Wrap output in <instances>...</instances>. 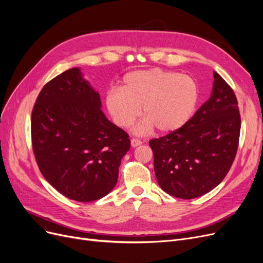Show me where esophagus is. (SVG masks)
Segmentation results:
<instances>
[{
  "instance_id": "1",
  "label": "esophagus",
  "mask_w": 263,
  "mask_h": 263,
  "mask_svg": "<svg viewBox=\"0 0 263 263\" xmlns=\"http://www.w3.org/2000/svg\"><path fill=\"white\" fill-rule=\"evenodd\" d=\"M130 144H132L133 147H138V146H140L142 144V141L140 139H138V138H133L130 140Z\"/></svg>"
}]
</instances>
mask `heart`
<instances>
[{
  "instance_id": "1",
  "label": "heart",
  "mask_w": 263,
  "mask_h": 263,
  "mask_svg": "<svg viewBox=\"0 0 263 263\" xmlns=\"http://www.w3.org/2000/svg\"><path fill=\"white\" fill-rule=\"evenodd\" d=\"M200 98V85L193 77L153 68L127 73L121 90L106 93L105 105L114 122L124 128L140 116L142 106L146 118L137 132L156 127L158 132L168 134L182 128L192 118Z\"/></svg>"
}]
</instances>
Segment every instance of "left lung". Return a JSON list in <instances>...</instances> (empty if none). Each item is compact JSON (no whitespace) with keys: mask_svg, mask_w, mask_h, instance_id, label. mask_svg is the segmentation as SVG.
<instances>
[{"mask_svg":"<svg viewBox=\"0 0 263 263\" xmlns=\"http://www.w3.org/2000/svg\"><path fill=\"white\" fill-rule=\"evenodd\" d=\"M211 98L182 128L151 139L156 178L168 194L191 200L209 193L232 166L240 135L236 95L214 72Z\"/></svg>","mask_w":263,"mask_h":263,"instance_id":"obj_1","label":"left lung"}]
</instances>
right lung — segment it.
Returning a JSON list of instances; mask_svg holds the SVG:
<instances>
[{
  "instance_id": "add662e5",
  "label": "right lung",
  "mask_w": 263,
  "mask_h": 263,
  "mask_svg": "<svg viewBox=\"0 0 263 263\" xmlns=\"http://www.w3.org/2000/svg\"><path fill=\"white\" fill-rule=\"evenodd\" d=\"M100 94L79 68L53 78L31 113V144L44 178L70 200L97 201L116 185L130 148L128 134L109 122Z\"/></svg>"
}]
</instances>
